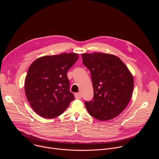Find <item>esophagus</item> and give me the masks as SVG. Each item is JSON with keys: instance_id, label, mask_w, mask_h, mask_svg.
Wrapping results in <instances>:
<instances>
[{"instance_id": "1", "label": "esophagus", "mask_w": 159, "mask_h": 159, "mask_svg": "<svg viewBox=\"0 0 159 159\" xmlns=\"http://www.w3.org/2000/svg\"><path fill=\"white\" fill-rule=\"evenodd\" d=\"M75 99H81V98H82V94H81V93H79L75 94Z\"/></svg>"}]
</instances>
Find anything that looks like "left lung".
Segmentation results:
<instances>
[{
    "instance_id": "left-lung-1",
    "label": "left lung",
    "mask_w": 159,
    "mask_h": 159,
    "mask_svg": "<svg viewBox=\"0 0 159 159\" xmlns=\"http://www.w3.org/2000/svg\"><path fill=\"white\" fill-rule=\"evenodd\" d=\"M83 64L90 70L94 89L91 101H85L90 116L100 121L118 116L128 104L133 77L118 57L102 53H83Z\"/></svg>"
}]
</instances>
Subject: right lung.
I'll return each mask as SVG.
<instances>
[{
    "mask_svg": "<svg viewBox=\"0 0 159 159\" xmlns=\"http://www.w3.org/2000/svg\"><path fill=\"white\" fill-rule=\"evenodd\" d=\"M79 58L77 53L44 56L30 65L25 79L27 99L33 109L44 118H56L74 100L69 90L67 72Z\"/></svg>",
    "mask_w": 159,
    "mask_h": 159,
    "instance_id": "right-lung-1",
    "label": "right lung"
}]
</instances>
